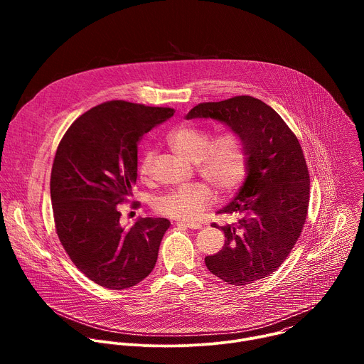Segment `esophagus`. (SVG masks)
Instances as JSON below:
<instances>
[{
  "instance_id": "esophagus-1",
  "label": "esophagus",
  "mask_w": 364,
  "mask_h": 364,
  "mask_svg": "<svg viewBox=\"0 0 364 364\" xmlns=\"http://www.w3.org/2000/svg\"><path fill=\"white\" fill-rule=\"evenodd\" d=\"M177 225H181V226H186L188 229H201V225L197 223V222H188V220H180L177 222Z\"/></svg>"
}]
</instances>
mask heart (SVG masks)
Masks as SVG:
<instances>
[{"instance_id":"heart-1","label":"heart","mask_w":364,"mask_h":364,"mask_svg":"<svg viewBox=\"0 0 364 364\" xmlns=\"http://www.w3.org/2000/svg\"><path fill=\"white\" fill-rule=\"evenodd\" d=\"M167 141L180 157L194 161L198 173L219 193L233 190L243 178L246 170V151L239 134L223 132L210 139V134L194 124H184L174 128ZM152 151L145 152L139 171L142 176L151 173ZM215 200L212 188L205 183L196 181L181 186L155 201L159 213L191 220L200 216L204 207Z\"/></svg>"}]
</instances>
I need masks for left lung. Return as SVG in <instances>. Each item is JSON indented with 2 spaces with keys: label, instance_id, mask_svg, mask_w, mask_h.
<instances>
[{
  "label": "left lung",
  "instance_id": "8db88e82",
  "mask_svg": "<svg viewBox=\"0 0 364 364\" xmlns=\"http://www.w3.org/2000/svg\"><path fill=\"white\" fill-rule=\"evenodd\" d=\"M197 118L225 124L245 144L246 178L233 200L218 212L240 219L219 226L225 245L204 262L225 282L247 285L275 272L302 232L309 200L302 148L284 119L252 96L198 103L186 115V119Z\"/></svg>",
  "mask_w": 364,
  "mask_h": 364
}]
</instances>
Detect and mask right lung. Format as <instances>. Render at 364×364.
Here are the masks:
<instances>
[{"instance_id": "right-lung-1", "label": "right lung", "mask_w": 364, "mask_h": 364, "mask_svg": "<svg viewBox=\"0 0 364 364\" xmlns=\"http://www.w3.org/2000/svg\"><path fill=\"white\" fill-rule=\"evenodd\" d=\"M173 115L111 100L80 115L59 144L50 178L56 232L76 268L100 287L131 288L157 262L170 220L139 218L125 229L118 204L132 196L142 135Z\"/></svg>"}]
</instances>
